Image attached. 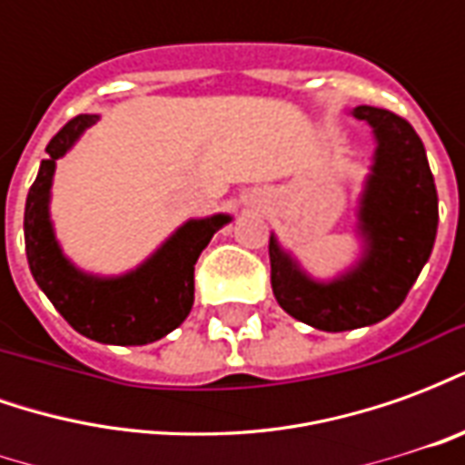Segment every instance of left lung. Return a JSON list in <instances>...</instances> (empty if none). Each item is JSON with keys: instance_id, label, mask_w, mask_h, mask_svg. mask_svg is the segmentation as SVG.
I'll return each mask as SVG.
<instances>
[{"instance_id": "1", "label": "left lung", "mask_w": 465, "mask_h": 465, "mask_svg": "<svg viewBox=\"0 0 465 465\" xmlns=\"http://www.w3.org/2000/svg\"><path fill=\"white\" fill-rule=\"evenodd\" d=\"M351 114L369 124L376 142L356 212L361 259L322 282L303 272L276 233L269 239L279 306L296 322L333 333L379 323L396 312L429 262L439 229V193L413 126L376 106H356Z\"/></svg>"}]
</instances>
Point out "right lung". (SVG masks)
Returning a JSON list of instances; mask_svg holds the SVG:
<instances>
[{
	"mask_svg": "<svg viewBox=\"0 0 465 465\" xmlns=\"http://www.w3.org/2000/svg\"><path fill=\"white\" fill-rule=\"evenodd\" d=\"M99 114H79L46 146L32 189L26 193V262L36 286L54 303L69 326L86 339L116 346H143L182 326L193 306V263L229 213L183 222L136 269L119 276L82 272L56 242L49 213L56 159L74 146Z\"/></svg>",
	"mask_w": 465,
	"mask_h": 465,
	"instance_id": "add662e5",
	"label": "right lung"
}]
</instances>
